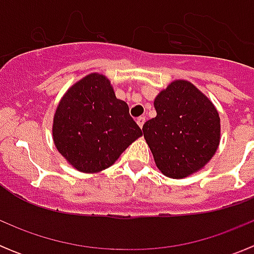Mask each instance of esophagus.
Masks as SVG:
<instances>
[{
	"instance_id": "esophagus-1",
	"label": "esophagus",
	"mask_w": 254,
	"mask_h": 254,
	"mask_svg": "<svg viewBox=\"0 0 254 254\" xmlns=\"http://www.w3.org/2000/svg\"><path fill=\"white\" fill-rule=\"evenodd\" d=\"M136 122H137V125L140 126V128H142V127H143V123H145V117H138L137 121H136Z\"/></svg>"
}]
</instances>
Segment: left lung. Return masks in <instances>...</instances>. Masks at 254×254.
<instances>
[{"mask_svg":"<svg viewBox=\"0 0 254 254\" xmlns=\"http://www.w3.org/2000/svg\"><path fill=\"white\" fill-rule=\"evenodd\" d=\"M156 117L142 127L156 167L169 178H186L212 158L220 142L214 104L188 81L178 80L154 102Z\"/></svg>","mask_w":254,"mask_h":254,"instance_id":"obj_1","label":"left lung"}]
</instances>
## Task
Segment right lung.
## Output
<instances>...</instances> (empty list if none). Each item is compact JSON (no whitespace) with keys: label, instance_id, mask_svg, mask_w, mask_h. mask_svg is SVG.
Here are the masks:
<instances>
[{"label":"right lung","instance_id":"obj_1","mask_svg":"<svg viewBox=\"0 0 254 254\" xmlns=\"http://www.w3.org/2000/svg\"><path fill=\"white\" fill-rule=\"evenodd\" d=\"M142 134L127 103L117 99L111 82L91 73L62 98L53 120L56 147L80 172L111 167Z\"/></svg>","mask_w":254,"mask_h":254}]
</instances>
